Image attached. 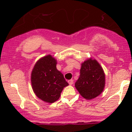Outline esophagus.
Here are the masks:
<instances>
[{
	"instance_id": "1",
	"label": "esophagus",
	"mask_w": 132,
	"mask_h": 132,
	"mask_svg": "<svg viewBox=\"0 0 132 132\" xmlns=\"http://www.w3.org/2000/svg\"><path fill=\"white\" fill-rule=\"evenodd\" d=\"M68 83H69V84H70V85H72L73 84V80H72V79L69 80Z\"/></svg>"
}]
</instances>
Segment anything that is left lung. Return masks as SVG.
<instances>
[{
    "mask_svg": "<svg viewBox=\"0 0 132 132\" xmlns=\"http://www.w3.org/2000/svg\"><path fill=\"white\" fill-rule=\"evenodd\" d=\"M105 74L103 69L94 60H87L82 64L80 75L75 87L82 97L87 100L96 98L103 91Z\"/></svg>",
    "mask_w": 132,
    "mask_h": 132,
    "instance_id": "1",
    "label": "left lung"
}]
</instances>
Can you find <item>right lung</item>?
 Masks as SVG:
<instances>
[{
    "mask_svg": "<svg viewBox=\"0 0 132 132\" xmlns=\"http://www.w3.org/2000/svg\"><path fill=\"white\" fill-rule=\"evenodd\" d=\"M56 60L50 55L39 59L31 74V82L36 95L45 102L54 103L59 98L68 83L56 68Z\"/></svg>",
    "mask_w": 132,
    "mask_h": 132,
    "instance_id": "right-lung-1",
    "label": "right lung"
}]
</instances>
